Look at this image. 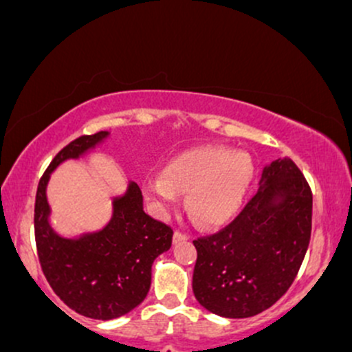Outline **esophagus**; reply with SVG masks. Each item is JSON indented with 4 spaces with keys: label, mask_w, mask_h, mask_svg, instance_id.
<instances>
[{
    "label": "esophagus",
    "mask_w": 352,
    "mask_h": 352,
    "mask_svg": "<svg viewBox=\"0 0 352 352\" xmlns=\"http://www.w3.org/2000/svg\"><path fill=\"white\" fill-rule=\"evenodd\" d=\"M186 235H184L183 232H179V230H176L175 232V235H173V241H175V243H179V241H183V240H186Z\"/></svg>",
    "instance_id": "obj_1"
}]
</instances>
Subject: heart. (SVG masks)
Masks as SVG:
<instances>
[{
	"label": "heart",
	"mask_w": 352,
	"mask_h": 352,
	"mask_svg": "<svg viewBox=\"0 0 352 352\" xmlns=\"http://www.w3.org/2000/svg\"><path fill=\"white\" fill-rule=\"evenodd\" d=\"M253 177L248 154L225 146H201L184 151L166 162L162 176L147 177L144 192L164 211L186 195L192 221L217 226L235 217Z\"/></svg>",
	"instance_id": "heart-1"
}]
</instances>
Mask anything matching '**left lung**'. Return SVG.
<instances>
[{"mask_svg":"<svg viewBox=\"0 0 352 352\" xmlns=\"http://www.w3.org/2000/svg\"><path fill=\"white\" fill-rule=\"evenodd\" d=\"M312 230V191L296 162L263 168L260 188L230 225L195 240L192 292L206 311L243 319L272 307L302 265Z\"/></svg>","mask_w":352,"mask_h":352,"instance_id":"left-lung-1","label":"left lung"}]
</instances>
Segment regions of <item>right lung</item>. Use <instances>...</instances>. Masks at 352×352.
I'll return each mask as SVG.
<instances>
[{"label":"right lung","instance_id":"obj_1","mask_svg":"<svg viewBox=\"0 0 352 352\" xmlns=\"http://www.w3.org/2000/svg\"><path fill=\"white\" fill-rule=\"evenodd\" d=\"M107 135V131L80 135L63 147L41 176L35 199V241L45 277L72 311L99 320L124 316L144 300L153 262L173 243L171 226L144 213L135 183L114 198L111 221L99 232L65 238L50 226V175L63 161L78 160Z\"/></svg>","mask_w":352,"mask_h":352}]
</instances>
